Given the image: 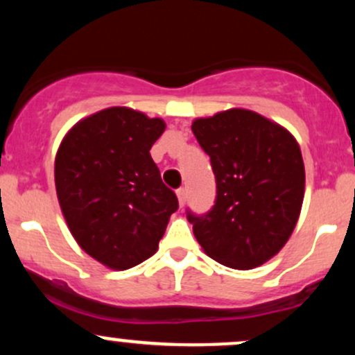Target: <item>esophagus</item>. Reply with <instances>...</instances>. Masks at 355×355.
I'll return each mask as SVG.
<instances>
[{"label": "esophagus", "instance_id": "34e87169", "mask_svg": "<svg viewBox=\"0 0 355 355\" xmlns=\"http://www.w3.org/2000/svg\"><path fill=\"white\" fill-rule=\"evenodd\" d=\"M177 195H178V202H180V205L183 207V205H185V202H187V189L180 187V189L177 190Z\"/></svg>", "mask_w": 355, "mask_h": 355}]
</instances>
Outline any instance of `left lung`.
Listing matches in <instances>:
<instances>
[{
    "mask_svg": "<svg viewBox=\"0 0 355 355\" xmlns=\"http://www.w3.org/2000/svg\"><path fill=\"white\" fill-rule=\"evenodd\" d=\"M191 132L210 157L217 183L207 214L187 209L195 237L223 266H262L285 245L302 207L305 170L295 138L240 108L195 120Z\"/></svg>",
    "mask_w": 355,
    "mask_h": 355,
    "instance_id": "1",
    "label": "left lung"
}]
</instances>
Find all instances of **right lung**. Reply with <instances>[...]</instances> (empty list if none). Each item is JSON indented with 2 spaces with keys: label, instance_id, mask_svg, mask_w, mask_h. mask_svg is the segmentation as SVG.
<instances>
[{
  "label": "right lung",
  "instance_id": "right-lung-1",
  "mask_svg": "<svg viewBox=\"0 0 355 355\" xmlns=\"http://www.w3.org/2000/svg\"><path fill=\"white\" fill-rule=\"evenodd\" d=\"M164 130L160 118L115 107L81 120L61 141V211L80 247L107 267L125 270L152 257L178 209L150 155Z\"/></svg>",
  "mask_w": 355,
  "mask_h": 355
}]
</instances>
